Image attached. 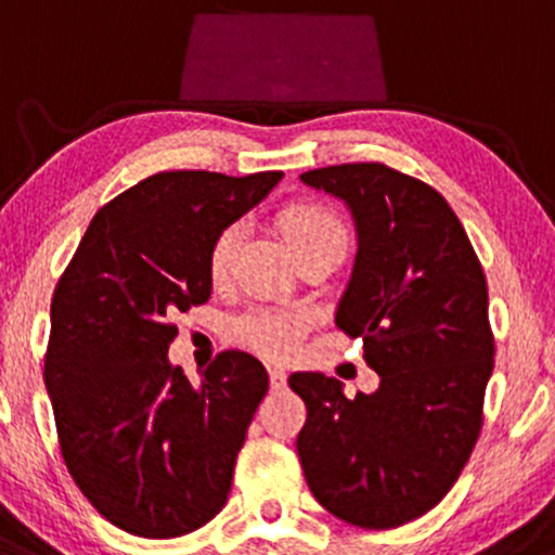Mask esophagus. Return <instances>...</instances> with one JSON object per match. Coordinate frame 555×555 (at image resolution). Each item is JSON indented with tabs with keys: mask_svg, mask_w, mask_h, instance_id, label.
Listing matches in <instances>:
<instances>
[{
	"mask_svg": "<svg viewBox=\"0 0 555 555\" xmlns=\"http://www.w3.org/2000/svg\"><path fill=\"white\" fill-rule=\"evenodd\" d=\"M285 383H288V375H285L283 366H270V385H272V390H283Z\"/></svg>",
	"mask_w": 555,
	"mask_h": 555,
	"instance_id": "34e87169",
	"label": "esophagus"
}]
</instances>
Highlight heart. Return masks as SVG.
Listing matches in <instances>:
<instances>
[{"label": "heart", "instance_id": "obj_1", "mask_svg": "<svg viewBox=\"0 0 555 555\" xmlns=\"http://www.w3.org/2000/svg\"><path fill=\"white\" fill-rule=\"evenodd\" d=\"M278 225L294 248L296 259L307 254L327 251L344 259L348 248V228L344 217L322 202H294L278 215ZM241 241V225H225L215 235L209 246L207 270L211 283H222L233 267L235 248ZM309 327V317L298 309H254L235 322V338L246 348L267 359L294 357L304 333Z\"/></svg>", "mask_w": 555, "mask_h": 555}]
</instances>
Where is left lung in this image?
<instances>
[{
    "label": "left lung",
    "mask_w": 555,
    "mask_h": 555,
    "mask_svg": "<svg viewBox=\"0 0 555 555\" xmlns=\"http://www.w3.org/2000/svg\"><path fill=\"white\" fill-rule=\"evenodd\" d=\"M301 180L353 215L359 248L335 325L364 340L379 388L346 398L340 379L294 372L307 403L298 459L330 514L401 527L443 501L482 429L495 353L488 283L456 211L422 180L383 162Z\"/></svg>",
    "instance_id": "left-lung-1"
}]
</instances>
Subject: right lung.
Returning <instances> with one entry per match:
<instances>
[{"label": "right lung", "mask_w": 555, "mask_h": 555, "mask_svg": "<svg viewBox=\"0 0 555 555\" xmlns=\"http://www.w3.org/2000/svg\"><path fill=\"white\" fill-rule=\"evenodd\" d=\"M283 172L172 170L93 215L52 298L43 383L80 493L130 534L167 540L225 506L267 370L222 351L202 385L167 359L172 320L207 304L209 246Z\"/></svg>", "instance_id": "1"}]
</instances>
